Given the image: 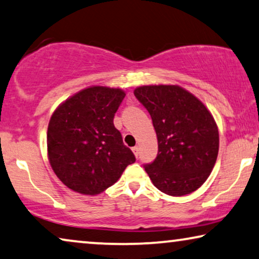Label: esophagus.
Masks as SVG:
<instances>
[{
	"label": "esophagus",
	"instance_id": "34e87169",
	"mask_svg": "<svg viewBox=\"0 0 259 259\" xmlns=\"http://www.w3.org/2000/svg\"><path fill=\"white\" fill-rule=\"evenodd\" d=\"M131 151L134 152V154L136 157H138V154H140V149H138V146H134V148H131Z\"/></svg>",
	"mask_w": 259,
	"mask_h": 259
}]
</instances>
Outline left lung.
Listing matches in <instances>:
<instances>
[{
    "instance_id": "left-lung-1",
    "label": "left lung",
    "mask_w": 259,
    "mask_h": 259,
    "mask_svg": "<svg viewBox=\"0 0 259 259\" xmlns=\"http://www.w3.org/2000/svg\"><path fill=\"white\" fill-rule=\"evenodd\" d=\"M134 94L151 115L158 154L144 168L152 184L171 196L198 190L219 153V129L200 100L178 84L141 86Z\"/></svg>"
}]
</instances>
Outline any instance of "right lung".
I'll use <instances>...</instances> for the list:
<instances>
[{"label":"right lung","mask_w":259,"mask_h":259,"mask_svg":"<svg viewBox=\"0 0 259 259\" xmlns=\"http://www.w3.org/2000/svg\"><path fill=\"white\" fill-rule=\"evenodd\" d=\"M124 96L121 88L91 86L53 111L48 126V158L69 190L100 194L136 160L114 126L115 113Z\"/></svg>","instance_id":"1"}]
</instances>
